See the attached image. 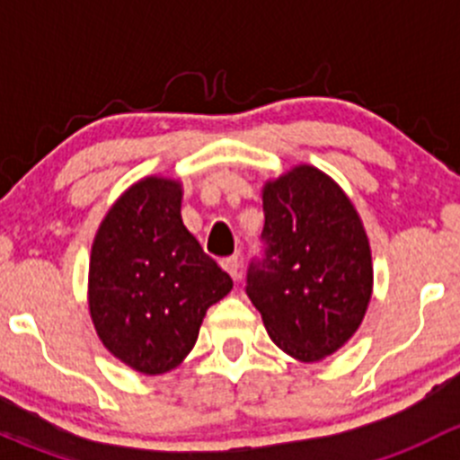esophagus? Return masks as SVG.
Here are the masks:
<instances>
[{
  "instance_id": "esophagus-1",
  "label": "esophagus",
  "mask_w": 460,
  "mask_h": 460,
  "mask_svg": "<svg viewBox=\"0 0 460 460\" xmlns=\"http://www.w3.org/2000/svg\"><path fill=\"white\" fill-rule=\"evenodd\" d=\"M222 269H225V271L234 278V280H238L240 278V258L238 256L225 258L222 260Z\"/></svg>"
}]
</instances>
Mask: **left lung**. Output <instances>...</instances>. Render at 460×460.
Masks as SVG:
<instances>
[{
	"instance_id": "8db88e82",
	"label": "left lung",
	"mask_w": 460,
	"mask_h": 460,
	"mask_svg": "<svg viewBox=\"0 0 460 460\" xmlns=\"http://www.w3.org/2000/svg\"><path fill=\"white\" fill-rule=\"evenodd\" d=\"M264 256L249 264L247 296L291 358L318 363L356 333L372 298L369 240L354 204L316 166L262 189Z\"/></svg>"
}]
</instances>
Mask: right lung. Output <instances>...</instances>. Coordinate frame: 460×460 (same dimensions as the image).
<instances>
[{
    "label": "right lung",
    "instance_id": "add662e5",
    "mask_svg": "<svg viewBox=\"0 0 460 460\" xmlns=\"http://www.w3.org/2000/svg\"><path fill=\"white\" fill-rule=\"evenodd\" d=\"M182 184L144 178L109 208L88 264V309L106 349L136 372L178 367L204 314L234 287L182 216Z\"/></svg>",
    "mask_w": 460,
    "mask_h": 460
}]
</instances>
